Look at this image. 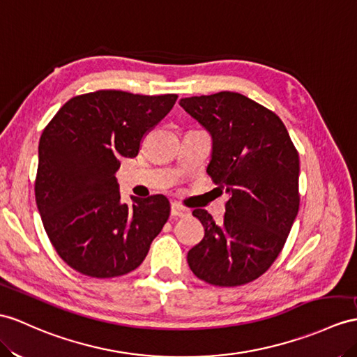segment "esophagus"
<instances>
[{"label":"esophagus","mask_w":357,"mask_h":357,"mask_svg":"<svg viewBox=\"0 0 357 357\" xmlns=\"http://www.w3.org/2000/svg\"><path fill=\"white\" fill-rule=\"evenodd\" d=\"M190 212L188 211V208L178 206L177 203H172L171 204V216H174V218H186V216H189Z\"/></svg>","instance_id":"obj_1"}]
</instances>
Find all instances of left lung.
Masks as SVG:
<instances>
[{"label":"left lung","mask_w":357,"mask_h":357,"mask_svg":"<svg viewBox=\"0 0 357 357\" xmlns=\"http://www.w3.org/2000/svg\"><path fill=\"white\" fill-rule=\"evenodd\" d=\"M212 137L207 172L230 195L221 222L195 208L204 238L188 253L192 273L215 286H241L273 265L298 213V153L282 119L238 92L181 98Z\"/></svg>","instance_id":"8db88e82"}]
</instances>
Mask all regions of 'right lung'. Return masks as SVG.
I'll return each mask as SVG.
<instances>
[{"instance_id": "1", "label": "right lung", "mask_w": 357, "mask_h": 357, "mask_svg": "<svg viewBox=\"0 0 357 357\" xmlns=\"http://www.w3.org/2000/svg\"><path fill=\"white\" fill-rule=\"evenodd\" d=\"M177 95L98 91L63 104L39 141L34 195L57 255L75 271L107 279L144 262L169 218L163 195L121 202L116 171Z\"/></svg>"}]
</instances>
